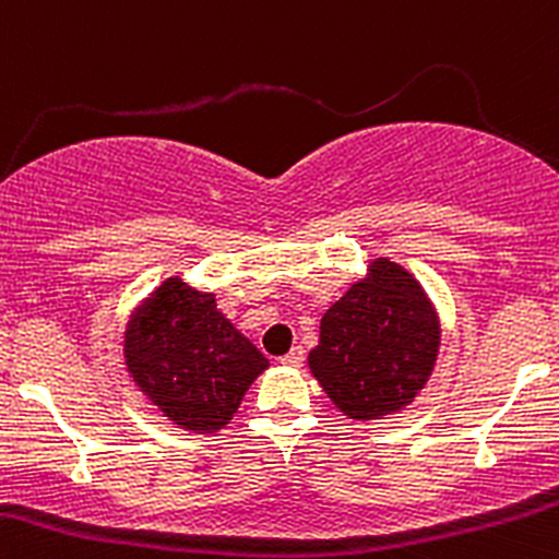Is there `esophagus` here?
Here are the masks:
<instances>
[{"label":"esophagus","instance_id":"1","mask_svg":"<svg viewBox=\"0 0 559 559\" xmlns=\"http://www.w3.org/2000/svg\"><path fill=\"white\" fill-rule=\"evenodd\" d=\"M280 364H282V366H287V368H298V366L304 364V349H301V347H293L290 353L282 355Z\"/></svg>","mask_w":559,"mask_h":559}]
</instances>
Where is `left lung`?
<instances>
[{"mask_svg":"<svg viewBox=\"0 0 559 559\" xmlns=\"http://www.w3.org/2000/svg\"><path fill=\"white\" fill-rule=\"evenodd\" d=\"M439 349V309L423 282L379 255L325 309L307 366L344 417L371 423L412 404L428 384Z\"/></svg>","mask_w":559,"mask_h":559,"instance_id":"1","label":"left lung"}]
</instances>
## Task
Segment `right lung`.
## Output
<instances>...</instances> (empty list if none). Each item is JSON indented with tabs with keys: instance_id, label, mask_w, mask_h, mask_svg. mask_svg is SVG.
<instances>
[{
	"instance_id": "1",
	"label": "right lung",
	"mask_w": 559,
	"mask_h": 559,
	"mask_svg": "<svg viewBox=\"0 0 559 559\" xmlns=\"http://www.w3.org/2000/svg\"><path fill=\"white\" fill-rule=\"evenodd\" d=\"M123 366L160 417L206 436L231 423L269 358L217 309L215 293L175 274L131 309Z\"/></svg>"
}]
</instances>
